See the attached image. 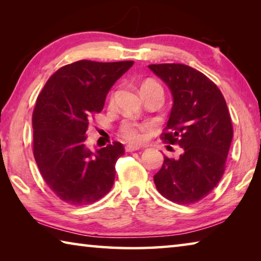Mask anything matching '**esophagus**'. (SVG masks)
Segmentation results:
<instances>
[{
  "label": "esophagus",
  "instance_id": "obj_1",
  "mask_svg": "<svg viewBox=\"0 0 261 261\" xmlns=\"http://www.w3.org/2000/svg\"><path fill=\"white\" fill-rule=\"evenodd\" d=\"M139 147L138 146H134V145H127L125 146V151L126 152H135V151H139Z\"/></svg>",
  "mask_w": 261,
  "mask_h": 261
}]
</instances>
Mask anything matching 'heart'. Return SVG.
I'll use <instances>...</instances> for the list:
<instances>
[{
  "instance_id": "obj_1",
  "label": "heart",
  "mask_w": 261,
  "mask_h": 261,
  "mask_svg": "<svg viewBox=\"0 0 261 261\" xmlns=\"http://www.w3.org/2000/svg\"><path fill=\"white\" fill-rule=\"evenodd\" d=\"M151 85H158V84L149 82L144 84L143 87L151 86ZM141 87V88H143ZM147 130L146 124H141V123L126 121L121 126V134L126 141L132 144H139L145 139V131Z\"/></svg>"
}]
</instances>
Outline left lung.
Returning <instances> with one entry per match:
<instances>
[{
  "mask_svg": "<svg viewBox=\"0 0 261 261\" xmlns=\"http://www.w3.org/2000/svg\"><path fill=\"white\" fill-rule=\"evenodd\" d=\"M148 68L173 95L167 131L161 138L183 148L176 160L165 156L154 183L170 201L193 204L205 198L224 173L232 140L226 100L213 82L189 65L165 63Z\"/></svg>",
  "mask_w": 261,
  "mask_h": 261,
  "instance_id": "1",
  "label": "left lung"
}]
</instances>
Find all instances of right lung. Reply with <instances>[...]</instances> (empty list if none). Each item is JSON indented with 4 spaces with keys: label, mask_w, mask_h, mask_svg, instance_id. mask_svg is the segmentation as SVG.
Listing matches in <instances>:
<instances>
[{
    "label": "right lung",
    "mask_w": 261,
    "mask_h": 261,
    "mask_svg": "<svg viewBox=\"0 0 261 261\" xmlns=\"http://www.w3.org/2000/svg\"><path fill=\"white\" fill-rule=\"evenodd\" d=\"M134 62L77 61L48 79L33 112V155L48 187L70 205L93 204L115 179L124 147L115 141L95 151L86 146L88 121Z\"/></svg>",
    "instance_id": "1"
}]
</instances>
